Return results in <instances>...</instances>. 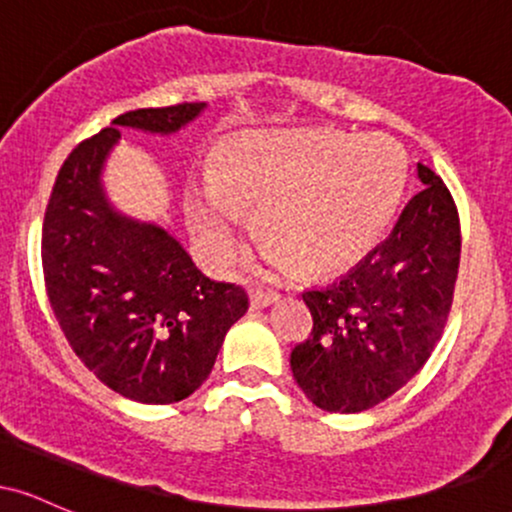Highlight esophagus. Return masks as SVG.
Segmentation results:
<instances>
[{
  "label": "esophagus",
  "instance_id": "obj_1",
  "mask_svg": "<svg viewBox=\"0 0 512 512\" xmlns=\"http://www.w3.org/2000/svg\"><path fill=\"white\" fill-rule=\"evenodd\" d=\"M276 301H279V296L272 291H250V308L252 310L267 308V305H272Z\"/></svg>",
  "mask_w": 512,
  "mask_h": 512
}]
</instances>
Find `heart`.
<instances>
[{"label":"heart","instance_id":"1","mask_svg":"<svg viewBox=\"0 0 512 512\" xmlns=\"http://www.w3.org/2000/svg\"><path fill=\"white\" fill-rule=\"evenodd\" d=\"M407 182V156L385 134L243 132L214 180L187 192V219L219 262L238 250L243 211L257 209L269 260L303 274L354 267L378 243Z\"/></svg>","mask_w":512,"mask_h":512}]
</instances>
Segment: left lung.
<instances>
[{
	"mask_svg": "<svg viewBox=\"0 0 512 512\" xmlns=\"http://www.w3.org/2000/svg\"><path fill=\"white\" fill-rule=\"evenodd\" d=\"M424 190L342 279L303 293L313 330L291 351L293 378L315 407L358 414L424 368L440 342L460 269V216L443 180L419 163Z\"/></svg>",
	"mask_w": 512,
	"mask_h": 512,
	"instance_id": "1",
	"label": "left lung"
}]
</instances>
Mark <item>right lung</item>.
Here are the masks:
<instances>
[{"mask_svg": "<svg viewBox=\"0 0 512 512\" xmlns=\"http://www.w3.org/2000/svg\"><path fill=\"white\" fill-rule=\"evenodd\" d=\"M204 103L142 108L81 142L57 173L43 221L45 289L81 363L142 404L190 397L214 368L248 293L204 276L166 228L120 214L101 173L120 127L173 134Z\"/></svg>", "mask_w": 512, "mask_h": 512, "instance_id": "1", "label": "right lung"}]
</instances>
